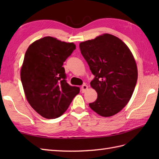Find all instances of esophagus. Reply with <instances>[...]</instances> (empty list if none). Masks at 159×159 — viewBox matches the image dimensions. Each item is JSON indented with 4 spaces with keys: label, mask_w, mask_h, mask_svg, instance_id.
<instances>
[{
    "label": "esophagus",
    "mask_w": 159,
    "mask_h": 159,
    "mask_svg": "<svg viewBox=\"0 0 159 159\" xmlns=\"http://www.w3.org/2000/svg\"><path fill=\"white\" fill-rule=\"evenodd\" d=\"M88 88V86H87L86 84H83V85L81 86V90H82V92L84 93L85 92V91Z\"/></svg>",
    "instance_id": "34e87169"
}]
</instances>
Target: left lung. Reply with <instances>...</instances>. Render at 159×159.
Here are the masks:
<instances>
[{
  "label": "left lung",
  "mask_w": 159,
  "mask_h": 159,
  "mask_svg": "<svg viewBox=\"0 0 159 159\" xmlns=\"http://www.w3.org/2000/svg\"><path fill=\"white\" fill-rule=\"evenodd\" d=\"M79 47L95 76L90 85L98 98L89 106L101 116H113L129 102L136 85L133 54L120 39L108 33L80 43Z\"/></svg>",
  "instance_id": "1"
}]
</instances>
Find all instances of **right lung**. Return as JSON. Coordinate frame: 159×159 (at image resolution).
Wrapping results in <instances>:
<instances>
[{
  "instance_id": "obj_1",
  "label": "right lung",
  "mask_w": 159,
  "mask_h": 159,
  "mask_svg": "<svg viewBox=\"0 0 159 159\" xmlns=\"http://www.w3.org/2000/svg\"><path fill=\"white\" fill-rule=\"evenodd\" d=\"M76 45L44 37L29 46L20 71L26 100L40 116L55 119L65 112L79 87L66 81L63 62Z\"/></svg>"
}]
</instances>
